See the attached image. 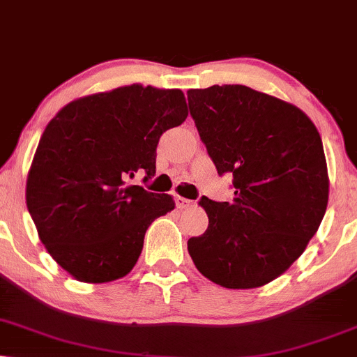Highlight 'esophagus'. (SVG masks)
Listing matches in <instances>:
<instances>
[{"label":"esophagus","mask_w":357,"mask_h":357,"mask_svg":"<svg viewBox=\"0 0 357 357\" xmlns=\"http://www.w3.org/2000/svg\"><path fill=\"white\" fill-rule=\"evenodd\" d=\"M174 202H176V206L179 207V209H186V207H191L194 204L191 199H186V197H183V196H176Z\"/></svg>","instance_id":"obj_1"}]
</instances>
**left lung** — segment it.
<instances>
[{
	"label": "left lung",
	"instance_id": "left-lung-1",
	"mask_svg": "<svg viewBox=\"0 0 357 357\" xmlns=\"http://www.w3.org/2000/svg\"><path fill=\"white\" fill-rule=\"evenodd\" d=\"M189 114L234 201L202 196L209 225L188 241L196 268L225 288L280 277L308 245L328 206L321 137L300 108L245 85L188 90Z\"/></svg>",
	"mask_w": 357,
	"mask_h": 357
}]
</instances>
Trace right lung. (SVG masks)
<instances>
[{
	"label": "right lung",
	"instance_id": "right-lung-1",
	"mask_svg": "<svg viewBox=\"0 0 357 357\" xmlns=\"http://www.w3.org/2000/svg\"><path fill=\"white\" fill-rule=\"evenodd\" d=\"M186 116L181 90L133 84L70 102L49 121L26 202L40 242L72 277L105 283L135 267L148 227L174 201L128 179L155 176L161 135Z\"/></svg>",
	"mask_w": 357,
	"mask_h": 357
}]
</instances>
